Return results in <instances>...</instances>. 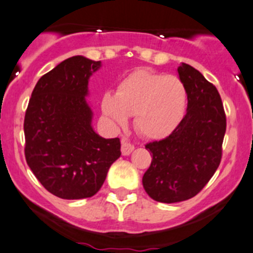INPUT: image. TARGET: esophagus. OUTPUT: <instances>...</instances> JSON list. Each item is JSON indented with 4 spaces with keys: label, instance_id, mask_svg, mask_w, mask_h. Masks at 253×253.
I'll return each instance as SVG.
<instances>
[{
    "label": "esophagus",
    "instance_id": "esophagus-1",
    "mask_svg": "<svg viewBox=\"0 0 253 253\" xmlns=\"http://www.w3.org/2000/svg\"><path fill=\"white\" fill-rule=\"evenodd\" d=\"M133 149H134L133 145H132L131 143H129L128 140L126 139V138H122V140H121V153H122V155H125V156L129 155V154L133 151Z\"/></svg>",
    "mask_w": 253,
    "mask_h": 253
}]
</instances>
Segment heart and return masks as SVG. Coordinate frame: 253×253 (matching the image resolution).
Masks as SVG:
<instances>
[{
	"label": "heart",
	"mask_w": 253,
	"mask_h": 253,
	"mask_svg": "<svg viewBox=\"0 0 253 253\" xmlns=\"http://www.w3.org/2000/svg\"><path fill=\"white\" fill-rule=\"evenodd\" d=\"M188 91L175 75L137 69L119 82L116 93L105 92L102 110L113 124L125 126L134 115L137 132L148 139H162L184 119Z\"/></svg>",
	"instance_id": "1"
}]
</instances>
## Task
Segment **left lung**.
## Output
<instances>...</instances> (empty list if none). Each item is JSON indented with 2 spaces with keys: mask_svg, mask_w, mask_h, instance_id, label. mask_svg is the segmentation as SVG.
<instances>
[{
  "mask_svg": "<svg viewBox=\"0 0 253 253\" xmlns=\"http://www.w3.org/2000/svg\"><path fill=\"white\" fill-rule=\"evenodd\" d=\"M177 70L188 91L187 114L169 137L145 145L153 160L143 187L151 199L165 204L188 200L203 190L220 164L227 128L216 87L188 64Z\"/></svg>",
  "mask_w": 253,
  "mask_h": 253,
  "instance_id": "8db88e82",
  "label": "left lung"
}]
</instances>
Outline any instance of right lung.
I'll return each mask as SVG.
<instances>
[{"mask_svg": "<svg viewBox=\"0 0 253 253\" xmlns=\"http://www.w3.org/2000/svg\"><path fill=\"white\" fill-rule=\"evenodd\" d=\"M100 62L75 55L37 81L24 120L25 159L53 195L91 198L121 155L119 138L105 139L92 127L86 102L88 80Z\"/></svg>", "mask_w": 253, "mask_h": 253, "instance_id": "obj_1", "label": "right lung"}]
</instances>
